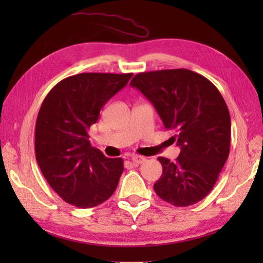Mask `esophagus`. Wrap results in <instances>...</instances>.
I'll return each mask as SVG.
<instances>
[{
    "mask_svg": "<svg viewBox=\"0 0 263 263\" xmlns=\"http://www.w3.org/2000/svg\"><path fill=\"white\" fill-rule=\"evenodd\" d=\"M131 160L133 161V164L135 165H140L142 163L146 161V157H143V156H139V155H135L131 157Z\"/></svg>",
    "mask_w": 263,
    "mask_h": 263,
    "instance_id": "1",
    "label": "esophagus"
}]
</instances>
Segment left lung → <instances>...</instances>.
<instances>
[{
  "mask_svg": "<svg viewBox=\"0 0 263 263\" xmlns=\"http://www.w3.org/2000/svg\"><path fill=\"white\" fill-rule=\"evenodd\" d=\"M157 110L171 140L181 147L175 163L158 157L163 174L154 184L160 199L187 206L214 189L230 155L231 116L221 93L206 78L187 69L138 73L130 82Z\"/></svg>",
  "mask_w": 263,
  "mask_h": 263,
  "instance_id": "obj_1",
  "label": "left lung"
}]
</instances>
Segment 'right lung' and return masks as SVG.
Returning <instances> with one entry per match:
<instances>
[{
	"label": "right lung",
	"mask_w": 263,
	"mask_h": 263,
	"mask_svg": "<svg viewBox=\"0 0 263 263\" xmlns=\"http://www.w3.org/2000/svg\"><path fill=\"white\" fill-rule=\"evenodd\" d=\"M132 73H80L60 81L39 109L36 160L49 185L65 202L92 208L105 202L124 170L122 158H107L91 147L88 130L100 109L126 86Z\"/></svg>",
	"instance_id": "right-lung-1"
}]
</instances>
